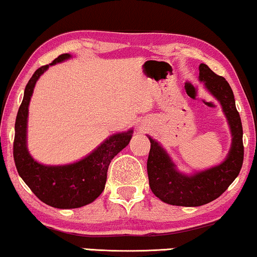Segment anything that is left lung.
I'll return each instance as SVG.
<instances>
[{
    "instance_id": "1",
    "label": "left lung",
    "mask_w": 257,
    "mask_h": 257,
    "mask_svg": "<svg viewBox=\"0 0 257 257\" xmlns=\"http://www.w3.org/2000/svg\"><path fill=\"white\" fill-rule=\"evenodd\" d=\"M199 71V80L222 107L230 130L231 145L221 164L186 174L178 170L161 144L147 136L151 143L147 160L150 187L157 198L168 205L198 207L217 199L236 179L243 163V131L233 90L223 77L217 76L203 63Z\"/></svg>"
}]
</instances>
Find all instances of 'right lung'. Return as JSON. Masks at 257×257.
Returning a JSON list of instances; mask_svg holds the SVG:
<instances>
[{
	"label": "right lung",
	"instance_id": "obj_1",
	"mask_svg": "<svg viewBox=\"0 0 257 257\" xmlns=\"http://www.w3.org/2000/svg\"><path fill=\"white\" fill-rule=\"evenodd\" d=\"M72 58L58 56L49 65L37 69L28 82L15 122L14 160L20 177L35 195L47 205L59 209L79 208L93 202L104 191L111 160L128 145L133 130L114 133L78 161L65 165H44L35 160L28 150V117L35 85L49 66Z\"/></svg>",
	"mask_w": 257,
	"mask_h": 257
}]
</instances>
